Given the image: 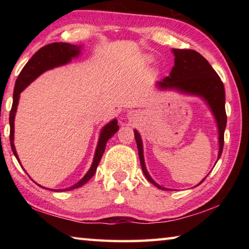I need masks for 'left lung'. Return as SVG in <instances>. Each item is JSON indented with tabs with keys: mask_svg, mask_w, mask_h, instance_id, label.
Here are the masks:
<instances>
[{
	"mask_svg": "<svg viewBox=\"0 0 249 249\" xmlns=\"http://www.w3.org/2000/svg\"><path fill=\"white\" fill-rule=\"evenodd\" d=\"M171 52L175 56V66L172 67L169 75L162 79L161 81L156 82V86L161 91H176L184 95L196 96L208 105L217 126L218 160L222 155L223 145H224V132L227 122L225 112V90L223 82L215 70L211 67L209 61L196 50L171 49ZM134 134L138 148V155H140L141 166L147 180L161 190H172V189L158 184L151 178L145 165L142 136L137 129H134ZM205 178L202 179L196 187L203 182Z\"/></svg>",
	"mask_w": 249,
	"mask_h": 249,
	"instance_id": "left-lung-1",
	"label": "left lung"
}]
</instances>
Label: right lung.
Segmentation results:
<instances>
[{
    "instance_id": "right-lung-1",
    "label": "right lung",
    "mask_w": 249,
    "mask_h": 249,
    "mask_svg": "<svg viewBox=\"0 0 249 249\" xmlns=\"http://www.w3.org/2000/svg\"><path fill=\"white\" fill-rule=\"evenodd\" d=\"M82 47H83L82 45H71L68 43H53V44L46 45L45 47L40 48L38 52L29 59V61L25 65L23 70L20 71V73L15 83L14 93H13V104H12V109L10 113V127H11L10 142H11L12 150H13V154L15 155L16 159L18 160L19 165H20V161H19L18 155L16 153L15 145H14V132H15L14 121H15L16 111H18V105L19 102L20 93L26 89L34 80H36L40 74H43L47 70L57 68V67H60V66L68 65L73 58H78L80 54H81ZM119 128L120 126L117 124L116 119H113L112 121H109L107 124H105L103 127L101 128L98 145H96L94 157H93V161H92L90 169L88 170V172L83 176V178L81 180H79L77 183L71 185L69 188L61 189V190H54V189H49V190L56 191V192L70 191V190H73V189L82 187L83 184H86L88 181L94 176L96 168L99 166L100 160L103 156L107 141L111 137H113V135L119 130Z\"/></svg>"
}]
</instances>
